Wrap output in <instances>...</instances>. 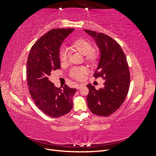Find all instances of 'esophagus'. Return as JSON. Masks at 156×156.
Returning a JSON list of instances; mask_svg holds the SVG:
<instances>
[{"label":"esophagus","mask_w":156,"mask_h":156,"mask_svg":"<svg viewBox=\"0 0 156 156\" xmlns=\"http://www.w3.org/2000/svg\"><path fill=\"white\" fill-rule=\"evenodd\" d=\"M84 86V84H77V86H76V88H77V89H80L82 87H83Z\"/></svg>","instance_id":"obj_1"}]
</instances>
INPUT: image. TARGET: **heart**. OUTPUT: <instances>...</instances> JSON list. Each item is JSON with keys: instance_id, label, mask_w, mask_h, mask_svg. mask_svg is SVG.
<instances>
[{"instance_id": "1", "label": "heart", "mask_w": 156, "mask_h": 156, "mask_svg": "<svg viewBox=\"0 0 156 156\" xmlns=\"http://www.w3.org/2000/svg\"><path fill=\"white\" fill-rule=\"evenodd\" d=\"M72 46L74 49L81 52L83 55H86L87 60H93L94 57V55L92 52L93 50V47L89 41L83 39H79L74 41L72 44ZM69 49L67 47H61L59 50V58L61 62H67L69 58ZM87 72V68L84 66L73 67L70 70V76L76 80H82Z\"/></svg>"}]
</instances>
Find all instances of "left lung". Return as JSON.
<instances>
[{"instance_id": "1", "label": "left lung", "mask_w": 156, "mask_h": 156, "mask_svg": "<svg viewBox=\"0 0 156 156\" xmlns=\"http://www.w3.org/2000/svg\"><path fill=\"white\" fill-rule=\"evenodd\" d=\"M94 38L100 59L94 77L105 80L104 87L96 90L87 84L88 107L93 114L108 116L119 109L129 91L130 74L126 55L119 43L103 33L84 30Z\"/></svg>"}]
</instances>
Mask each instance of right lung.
<instances>
[{
    "label": "right lung",
    "instance_id": "obj_1",
    "mask_svg": "<svg viewBox=\"0 0 156 156\" xmlns=\"http://www.w3.org/2000/svg\"><path fill=\"white\" fill-rule=\"evenodd\" d=\"M74 29H55L36 41L30 50L27 62V85L35 105L44 114L57 118L68 114L73 107L72 97L76 88L64 84L56 87L49 77L60 68L59 49Z\"/></svg>",
    "mask_w": 156,
    "mask_h": 156
}]
</instances>
